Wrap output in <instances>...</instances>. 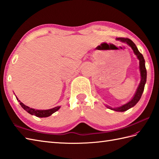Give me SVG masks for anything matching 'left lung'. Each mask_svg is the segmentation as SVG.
Instances as JSON below:
<instances>
[{"label":"left lung","instance_id":"1","mask_svg":"<svg viewBox=\"0 0 159 159\" xmlns=\"http://www.w3.org/2000/svg\"><path fill=\"white\" fill-rule=\"evenodd\" d=\"M116 39L120 40V41H121V42L126 43L128 46H130L131 48L133 50L134 55L137 57V59L139 60V70H140V74H141V81L133 98H132L129 102H127L126 104H123L122 106H121L120 107L112 108L109 106L107 107V108H109V109L111 110L119 111V112H124V111H126L129 109H130V108L133 107L139 101L141 95H142V93L143 92L145 84L146 83L147 71L146 68V66H145V60H144L143 57L142 55V54L140 53L139 50L137 49L136 45L134 44V43L132 41L131 39L128 38H117Z\"/></svg>","mask_w":159,"mask_h":159}]
</instances>
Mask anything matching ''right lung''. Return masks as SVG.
<instances>
[{
    "label": "right lung",
    "mask_w": 159,
    "mask_h": 159,
    "mask_svg": "<svg viewBox=\"0 0 159 159\" xmlns=\"http://www.w3.org/2000/svg\"><path fill=\"white\" fill-rule=\"evenodd\" d=\"M16 99L20 102V104L21 105V107L26 111H27L29 114L33 115V116H35L36 117H46L51 116L52 113H55L56 111H58L61 107L58 106V107H56L55 108H52V109H48V110H38V109H32V108H30L29 107L26 106L25 104H24L22 102H20L17 97H16Z\"/></svg>",
    "instance_id": "1"
}]
</instances>
